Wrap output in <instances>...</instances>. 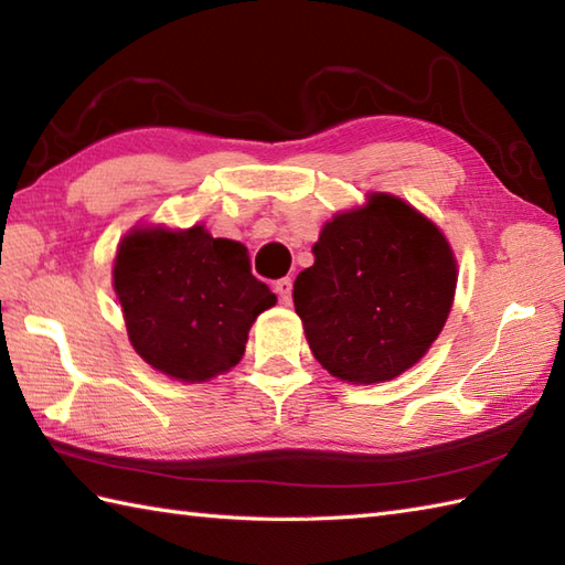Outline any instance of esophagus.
<instances>
[{
  "instance_id": "obj_1",
  "label": "esophagus",
  "mask_w": 565,
  "mask_h": 565,
  "mask_svg": "<svg viewBox=\"0 0 565 565\" xmlns=\"http://www.w3.org/2000/svg\"><path fill=\"white\" fill-rule=\"evenodd\" d=\"M291 289H294L291 276H284V279L274 284V291H276V296H279L281 306H291Z\"/></svg>"
}]
</instances>
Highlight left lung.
Segmentation results:
<instances>
[{
	"label": "left lung",
	"instance_id": "left-lung-1",
	"mask_svg": "<svg viewBox=\"0 0 565 565\" xmlns=\"http://www.w3.org/2000/svg\"><path fill=\"white\" fill-rule=\"evenodd\" d=\"M316 264L294 281L310 352L332 376L391 381L423 359L451 310L456 262L439 227L374 194L322 227Z\"/></svg>",
	"mask_w": 565,
	"mask_h": 565
}]
</instances>
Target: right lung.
Here are the masks:
<instances>
[{
  "label": "right lung",
  "mask_w": 565,
  "mask_h": 565,
  "mask_svg": "<svg viewBox=\"0 0 565 565\" xmlns=\"http://www.w3.org/2000/svg\"><path fill=\"white\" fill-rule=\"evenodd\" d=\"M114 289L134 350L191 383L233 369L252 322L276 303L252 274L245 245L211 237L201 225L130 233L118 247Z\"/></svg>",
  "instance_id": "obj_1"
}]
</instances>
